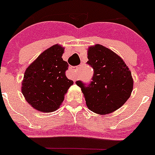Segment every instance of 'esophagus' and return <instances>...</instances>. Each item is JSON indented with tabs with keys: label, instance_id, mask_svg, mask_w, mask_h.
Listing matches in <instances>:
<instances>
[{
	"label": "esophagus",
	"instance_id": "esophagus-1",
	"mask_svg": "<svg viewBox=\"0 0 155 155\" xmlns=\"http://www.w3.org/2000/svg\"><path fill=\"white\" fill-rule=\"evenodd\" d=\"M77 71H78V67H77V66H74V67H70L68 69V75L75 79V78H76Z\"/></svg>",
	"mask_w": 155,
	"mask_h": 155
}]
</instances>
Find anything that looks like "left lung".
<instances>
[{
    "instance_id": "1",
    "label": "left lung",
    "mask_w": 155,
    "mask_h": 155,
    "mask_svg": "<svg viewBox=\"0 0 155 155\" xmlns=\"http://www.w3.org/2000/svg\"><path fill=\"white\" fill-rule=\"evenodd\" d=\"M87 64L94 69L92 81L86 86L81 81L88 108L94 113L106 115L120 108L130 97L133 89L132 73L117 54L101 45L90 46Z\"/></svg>"
}]
</instances>
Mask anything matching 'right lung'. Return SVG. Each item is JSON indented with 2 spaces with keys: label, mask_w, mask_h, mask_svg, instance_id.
<instances>
[{
  "label": "right lung",
  "mask_w": 155,
  "mask_h": 155,
  "mask_svg": "<svg viewBox=\"0 0 155 155\" xmlns=\"http://www.w3.org/2000/svg\"><path fill=\"white\" fill-rule=\"evenodd\" d=\"M63 52L60 45H52L41 53L24 73L22 93L26 101L40 112L58 110L74 83L65 75L68 64L61 58Z\"/></svg>",
  "instance_id": "right-lung-1"
}]
</instances>
